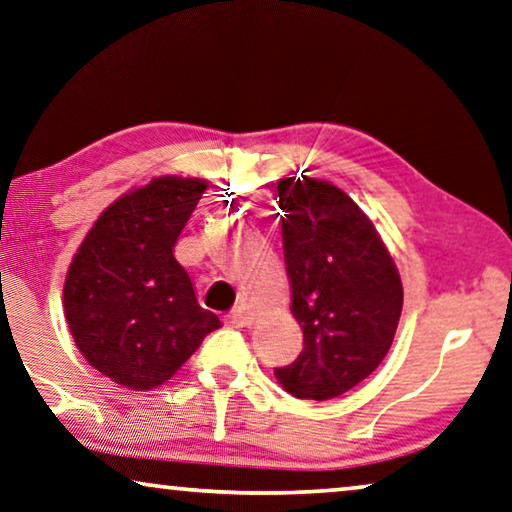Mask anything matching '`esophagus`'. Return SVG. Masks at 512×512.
I'll use <instances>...</instances> for the list:
<instances>
[{
    "label": "esophagus",
    "mask_w": 512,
    "mask_h": 512,
    "mask_svg": "<svg viewBox=\"0 0 512 512\" xmlns=\"http://www.w3.org/2000/svg\"><path fill=\"white\" fill-rule=\"evenodd\" d=\"M254 318V309H251L247 302H240V305L231 311V316H228V323L235 325V328H247V325L254 323Z\"/></svg>",
    "instance_id": "obj_1"
}]
</instances>
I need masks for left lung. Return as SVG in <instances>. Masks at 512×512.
Segmentation results:
<instances>
[{
    "mask_svg": "<svg viewBox=\"0 0 512 512\" xmlns=\"http://www.w3.org/2000/svg\"><path fill=\"white\" fill-rule=\"evenodd\" d=\"M291 311L302 353L274 369L300 399H332L365 381L388 355L404 305L397 265L353 198L325 180L277 182Z\"/></svg>",
    "mask_w": 512,
    "mask_h": 512,
    "instance_id": "left-lung-1",
    "label": "left lung"
}]
</instances>
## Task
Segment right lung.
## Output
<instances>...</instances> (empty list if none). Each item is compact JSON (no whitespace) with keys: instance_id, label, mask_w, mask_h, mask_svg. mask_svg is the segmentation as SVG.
<instances>
[{"instance_id":"add662e5","label":"right lung","mask_w":512,"mask_h":512,"mask_svg":"<svg viewBox=\"0 0 512 512\" xmlns=\"http://www.w3.org/2000/svg\"><path fill=\"white\" fill-rule=\"evenodd\" d=\"M201 177L161 175L110 203L85 235L64 281V316L78 351L129 390L166 383L217 314L198 305L173 247L205 194Z\"/></svg>"}]
</instances>
